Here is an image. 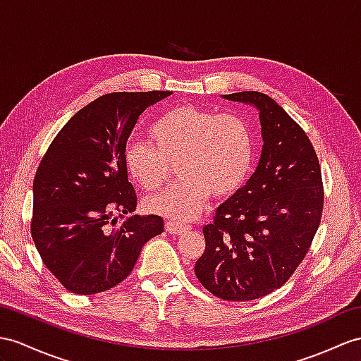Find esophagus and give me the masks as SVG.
Here are the masks:
<instances>
[{"instance_id": "obj_1", "label": "esophagus", "mask_w": 361, "mask_h": 361, "mask_svg": "<svg viewBox=\"0 0 361 361\" xmlns=\"http://www.w3.org/2000/svg\"><path fill=\"white\" fill-rule=\"evenodd\" d=\"M165 230L170 234H183L190 230V225L180 222H165Z\"/></svg>"}]
</instances>
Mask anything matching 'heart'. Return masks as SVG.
<instances>
[{"mask_svg":"<svg viewBox=\"0 0 361 361\" xmlns=\"http://www.w3.org/2000/svg\"><path fill=\"white\" fill-rule=\"evenodd\" d=\"M150 142H128L124 164L128 176L148 192L161 190L178 164V183L150 197L152 213L174 221L196 217L208 197L230 196L247 180L254 140L247 121L235 113H216L179 105L161 114L148 128Z\"/></svg>","mask_w":361,"mask_h":361,"instance_id":"b5f03b06","label":"heart"}]
</instances>
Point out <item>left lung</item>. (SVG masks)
Returning a JSON list of instances; mask_svg holds the SVG:
<instances>
[{
	"instance_id": "1",
	"label": "left lung",
	"mask_w": 361,
	"mask_h": 361,
	"mask_svg": "<svg viewBox=\"0 0 361 361\" xmlns=\"http://www.w3.org/2000/svg\"><path fill=\"white\" fill-rule=\"evenodd\" d=\"M259 110L263 148L247 185L219 205L204 226L195 272L207 291L245 302L276 291L310 251L323 211L319 157L305 130L260 92L224 94Z\"/></svg>"
}]
</instances>
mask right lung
<instances>
[{
	"label": "right lung",
	"instance_id": "1",
	"mask_svg": "<svg viewBox=\"0 0 361 361\" xmlns=\"http://www.w3.org/2000/svg\"><path fill=\"white\" fill-rule=\"evenodd\" d=\"M170 92H116L79 110L51 140L33 180L30 233L44 265L70 293L107 291L133 271L161 216L135 214L124 164L137 118Z\"/></svg>",
	"mask_w": 361,
	"mask_h": 361
}]
</instances>
